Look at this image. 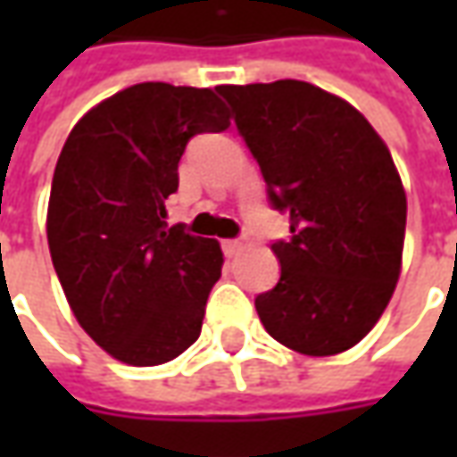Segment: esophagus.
Instances as JSON below:
<instances>
[{"label": "esophagus", "mask_w": 457, "mask_h": 457, "mask_svg": "<svg viewBox=\"0 0 457 457\" xmlns=\"http://www.w3.org/2000/svg\"><path fill=\"white\" fill-rule=\"evenodd\" d=\"M220 246H223V254H226V256H237L238 252L244 249V244H241L238 238H226V241H223Z\"/></svg>", "instance_id": "esophagus-1"}]
</instances>
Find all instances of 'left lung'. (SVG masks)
I'll use <instances>...</instances> for the list:
<instances>
[{
  "label": "left lung",
  "mask_w": 457,
  "mask_h": 457,
  "mask_svg": "<svg viewBox=\"0 0 457 457\" xmlns=\"http://www.w3.org/2000/svg\"><path fill=\"white\" fill-rule=\"evenodd\" d=\"M262 170L270 205L290 216L274 241L279 282L256 295L274 341L305 356L348 351L377 325L399 279L407 195L374 127L305 80L220 86Z\"/></svg>",
  "instance_id": "obj_1"
}]
</instances>
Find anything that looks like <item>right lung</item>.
<instances>
[{
  "label": "right lung",
  "instance_id": "obj_1",
  "mask_svg": "<svg viewBox=\"0 0 457 457\" xmlns=\"http://www.w3.org/2000/svg\"><path fill=\"white\" fill-rule=\"evenodd\" d=\"M211 88L137 83L101 101L62 145L47 244L80 328L114 359L157 366L201 336L219 241L167 226L187 142L228 127Z\"/></svg>",
  "mask_w": 457,
  "mask_h": 457
}]
</instances>
